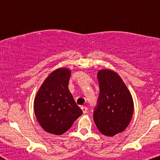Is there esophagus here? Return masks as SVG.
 Listing matches in <instances>:
<instances>
[{
  "label": "esophagus",
  "mask_w": 160,
  "mask_h": 160,
  "mask_svg": "<svg viewBox=\"0 0 160 160\" xmlns=\"http://www.w3.org/2000/svg\"><path fill=\"white\" fill-rule=\"evenodd\" d=\"M81 109H82V112H83V113H87V108L85 107V106H82Z\"/></svg>",
  "instance_id": "obj_1"
}]
</instances>
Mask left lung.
I'll list each match as a JSON object with an SVG mask.
<instances>
[{
    "label": "left lung",
    "instance_id": "left-lung-1",
    "mask_svg": "<svg viewBox=\"0 0 160 160\" xmlns=\"http://www.w3.org/2000/svg\"><path fill=\"white\" fill-rule=\"evenodd\" d=\"M97 76L100 92L93 119L101 133L114 136L124 131L132 120V97L122 78L114 71L102 69Z\"/></svg>",
    "mask_w": 160,
    "mask_h": 160
}]
</instances>
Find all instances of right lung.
<instances>
[{
	"mask_svg": "<svg viewBox=\"0 0 160 160\" xmlns=\"http://www.w3.org/2000/svg\"><path fill=\"white\" fill-rule=\"evenodd\" d=\"M71 71L56 69L46 78L34 102L36 118L47 132L60 135L82 113L68 89Z\"/></svg>",
	"mask_w": 160,
	"mask_h": 160,
	"instance_id": "obj_1",
	"label": "right lung"
}]
</instances>
